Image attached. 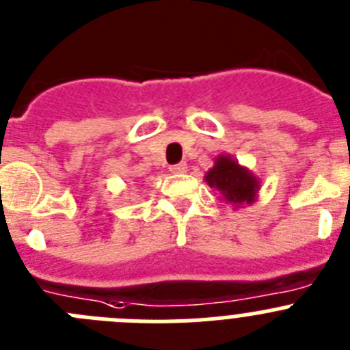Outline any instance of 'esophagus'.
<instances>
[{
    "mask_svg": "<svg viewBox=\"0 0 350 350\" xmlns=\"http://www.w3.org/2000/svg\"><path fill=\"white\" fill-rule=\"evenodd\" d=\"M170 172L175 173V175H180V173L187 172V165H185V163H178V165H173V166H170Z\"/></svg>",
    "mask_w": 350,
    "mask_h": 350,
    "instance_id": "esophagus-1",
    "label": "esophagus"
}]
</instances>
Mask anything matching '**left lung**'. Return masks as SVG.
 I'll return each instance as SVG.
<instances>
[{"mask_svg":"<svg viewBox=\"0 0 350 350\" xmlns=\"http://www.w3.org/2000/svg\"><path fill=\"white\" fill-rule=\"evenodd\" d=\"M205 182L221 193L226 203L234 205H252L258 200L261 182L249 168L242 166L230 154L215 157L213 166L205 173Z\"/></svg>","mask_w":350,"mask_h":350,"instance_id":"8db88e82","label":"left lung"}]
</instances>
